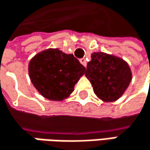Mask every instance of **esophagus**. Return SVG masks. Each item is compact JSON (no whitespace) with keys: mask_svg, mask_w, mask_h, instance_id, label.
Segmentation results:
<instances>
[{"mask_svg":"<svg viewBox=\"0 0 150 150\" xmlns=\"http://www.w3.org/2000/svg\"><path fill=\"white\" fill-rule=\"evenodd\" d=\"M79 61H80V63H81V64H82L84 66H87V62H86V59H85L84 58H83V59H80V60H79Z\"/></svg>","mask_w":150,"mask_h":150,"instance_id":"esophagus-1","label":"esophagus"}]
</instances>
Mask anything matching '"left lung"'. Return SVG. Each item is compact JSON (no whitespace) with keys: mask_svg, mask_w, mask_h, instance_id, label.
<instances>
[{"mask_svg":"<svg viewBox=\"0 0 150 150\" xmlns=\"http://www.w3.org/2000/svg\"><path fill=\"white\" fill-rule=\"evenodd\" d=\"M85 76L91 83L95 94L105 102L117 100L132 79L127 62L102 52L91 54V60L87 64Z\"/></svg>","mask_w":150,"mask_h":150,"instance_id":"left-lung-1","label":"left lung"}]
</instances>
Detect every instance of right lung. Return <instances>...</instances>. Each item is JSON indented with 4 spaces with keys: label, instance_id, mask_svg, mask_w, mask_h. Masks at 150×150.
Listing matches in <instances>:
<instances>
[{
    "label": "right lung",
    "instance_id": "obj_1",
    "mask_svg": "<svg viewBox=\"0 0 150 150\" xmlns=\"http://www.w3.org/2000/svg\"><path fill=\"white\" fill-rule=\"evenodd\" d=\"M85 71L73 54L59 49H47L36 54L29 62V77L37 91L47 99L62 101L73 91Z\"/></svg>",
    "mask_w": 150,
    "mask_h": 150
}]
</instances>
